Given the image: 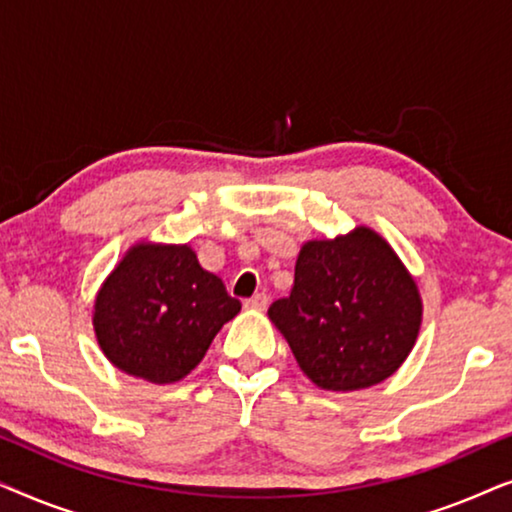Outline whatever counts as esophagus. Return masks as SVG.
<instances>
[{"mask_svg": "<svg viewBox=\"0 0 512 512\" xmlns=\"http://www.w3.org/2000/svg\"><path fill=\"white\" fill-rule=\"evenodd\" d=\"M244 307H247V310H258V312H263L265 307H268V296H265V293H256L254 298H249L247 303H244Z\"/></svg>", "mask_w": 512, "mask_h": 512, "instance_id": "34e87169", "label": "esophagus"}]
</instances>
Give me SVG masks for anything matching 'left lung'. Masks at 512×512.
<instances>
[{
  "label": "left lung",
  "instance_id": "obj_1",
  "mask_svg": "<svg viewBox=\"0 0 512 512\" xmlns=\"http://www.w3.org/2000/svg\"><path fill=\"white\" fill-rule=\"evenodd\" d=\"M268 317L317 387L359 391L408 359L422 326V296L391 244L356 226L300 247L289 298L275 300Z\"/></svg>",
  "mask_w": 512,
  "mask_h": 512
}]
</instances>
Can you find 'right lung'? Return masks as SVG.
Segmentation results:
<instances>
[{
    "label": "right lung",
    "instance_id": "right-lung-1",
    "mask_svg": "<svg viewBox=\"0 0 512 512\" xmlns=\"http://www.w3.org/2000/svg\"><path fill=\"white\" fill-rule=\"evenodd\" d=\"M240 310L191 244L137 242L97 291L93 328L102 354L125 375L174 384Z\"/></svg>",
    "mask_w": 512,
    "mask_h": 512
}]
</instances>
